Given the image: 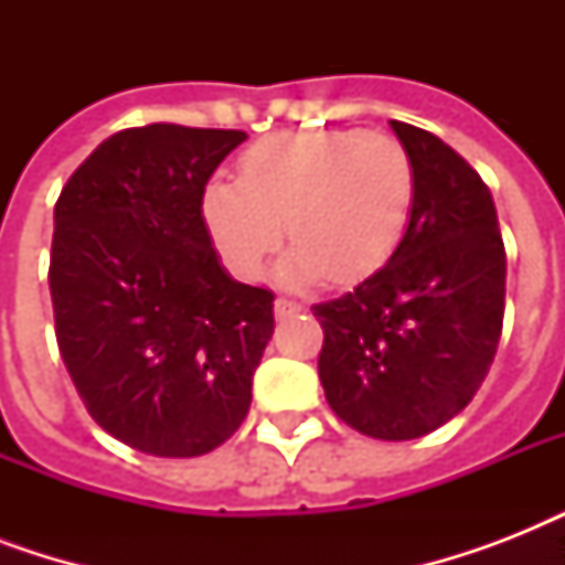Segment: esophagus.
Returning a JSON list of instances; mask_svg holds the SVG:
<instances>
[{"instance_id":"34e87169","label":"esophagus","mask_w":565,"mask_h":565,"mask_svg":"<svg viewBox=\"0 0 565 565\" xmlns=\"http://www.w3.org/2000/svg\"><path fill=\"white\" fill-rule=\"evenodd\" d=\"M299 310H301L299 301H292V299H275V317H278V319L292 317V313H299Z\"/></svg>"}]
</instances>
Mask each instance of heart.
I'll return each mask as SVG.
<instances>
[{
	"label": "heart",
	"instance_id": "heart-1",
	"mask_svg": "<svg viewBox=\"0 0 565 565\" xmlns=\"http://www.w3.org/2000/svg\"><path fill=\"white\" fill-rule=\"evenodd\" d=\"M416 199L413 158L361 128H319L257 140L239 179L207 181L204 225L239 278H257L284 237L281 281L358 284L402 243Z\"/></svg>",
	"mask_w": 565,
	"mask_h": 565
}]
</instances>
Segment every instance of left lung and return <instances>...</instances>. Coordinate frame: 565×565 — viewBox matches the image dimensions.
I'll use <instances>...</instances> for the list:
<instances>
[{
    "mask_svg": "<svg viewBox=\"0 0 565 565\" xmlns=\"http://www.w3.org/2000/svg\"><path fill=\"white\" fill-rule=\"evenodd\" d=\"M416 170L402 243L377 273L313 305L331 411L375 439L425 437L472 402L504 322L508 257L481 175L430 131L390 119Z\"/></svg>",
    "mask_w": 565,
    "mask_h": 565,
    "instance_id": "8db88e82",
    "label": "left lung"
}]
</instances>
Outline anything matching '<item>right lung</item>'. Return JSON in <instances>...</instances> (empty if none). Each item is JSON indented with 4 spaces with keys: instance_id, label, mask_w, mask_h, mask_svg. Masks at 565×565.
I'll list each match as a JSON object with an SVG mask.
<instances>
[{
    "instance_id": "1",
    "label": "right lung",
    "mask_w": 565,
    "mask_h": 565,
    "mask_svg": "<svg viewBox=\"0 0 565 565\" xmlns=\"http://www.w3.org/2000/svg\"><path fill=\"white\" fill-rule=\"evenodd\" d=\"M243 131L152 122L96 146L55 204L57 349L110 437L199 457L246 419L275 328L273 292L234 281L202 216Z\"/></svg>"
}]
</instances>
